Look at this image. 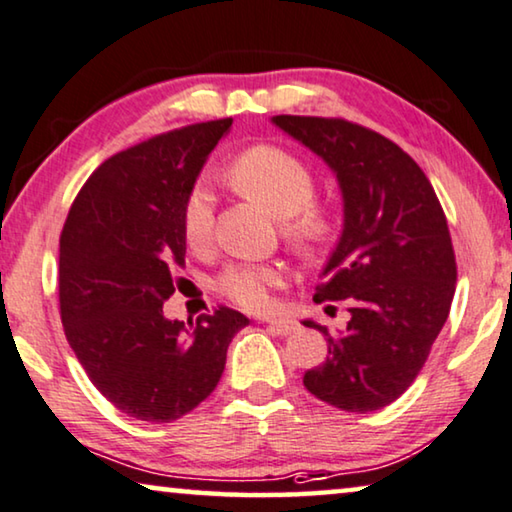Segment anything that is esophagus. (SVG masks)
Here are the masks:
<instances>
[{
    "mask_svg": "<svg viewBox=\"0 0 512 512\" xmlns=\"http://www.w3.org/2000/svg\"><path fill=\"white\" fill-rule=\"evenodd\" d=\"M266 326H269V331L276 333V335H292V333L299 331V324L289 322V319H269Z\"/></svg>",
    "mask_w": 512,
    "mask_h": 512,
    "instance_id": "1",
    "label": "esophagus"
}]
</instances>
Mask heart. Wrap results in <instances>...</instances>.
<instances>
[{
	"label": "heart",
	"mask_w": 512,
	"mask_h": 512,
	"mask_svg": "<svg viewBox=\"0 0 512 512\" xmlns=\"http://www.w3.org/2000/svg\"><path fill=\"white\" fill-rule=\"evenodd\" d=\"M232 186L250 200L282 218V234L301 253H315L331 239V211L312 200L315 174L292 151L255 144L230 165ZM183 239L193 250H204L213 234V202L209 190L193 186L181 209ZM287 269L269 262H234L216 278L218 292L243 310L264 312L271 308L273 294L287 285Z\"/></svg>",
	"instance_id": "1"
}]
</instances>
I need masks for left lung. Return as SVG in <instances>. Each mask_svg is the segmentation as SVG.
I'll use <instances>...</instances> for the list:
<instances>
[{"instance_id": "obj_1", "label": "left lung", "mask_w": 512, "mask_h": 512, "mask_svg": "<svg viewBox=\"0 0 512 512\" xmlns=\"http://www.w3.org/2000/svg\"><path fill=\"white\" fill-rule=\"evenodd\" d=\"M273 124L329 163L345 227L315 303L349 301L347 329L326 335L329 356L303 375L322 402L368 414L414 384L451 312L457 264L430 179L388 137L347 119L278 114Z\"/></svg>"}]
</instances>
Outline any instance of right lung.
<instances>
[{
  "label": "right lung",
  "instance_id": "obj_1",
  "mask_svg": "<svg viewBox=\"0 0 512 512\" xmlns=\"http://www.w3.org/2000/svg\"><path fill=\"white\" fill-rule=\"evenodd\" d=\"M232 119L202 121L119 151L80 188L59 236V315L105 400L172 423L218 386L227 347L248 319L227 305L170 322L163 303L186 264L181 209Z\"/></svg>",
  "mask_w": 512,
  "mask_h": 512
}]
</instances>
